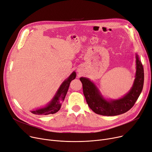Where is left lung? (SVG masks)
I'll use <instances>...</instances> for the list:
<instances>
[{
    "instance_id": "1",
    "label": "left lung",
    "mask_w": 152,
    "mask_h": 152,
    "mask_svg": "<svg viewBox=\"0 0 152 152\" xmlns=\"http://www.w3.org/2000/svg\"><path fill=\"white\" fill-rule=\"evenodd\" d=\"M136 64V76L133 86L128 94L118 100H105L93 83L87 78H80L86 100L95 113L107 116L117 115L126 113L134 106L142 91L144 82L143 67L137 55Z\"/></svg>"
}]
</instances>
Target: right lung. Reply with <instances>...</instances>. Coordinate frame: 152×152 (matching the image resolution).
Listing matches in <instances>:
<instances>
[{"mask_svg":"<svg viewBox=\"0 0 152 152\" xmlns=\"http://www.w3.org/2000/svg\"><path fill=\"white\" fill-rule=\"evenodd\" d=\"M75 77L76 72H73L67 80L63 83L53 99L47 107L38 110L31 111V113L36 115H48L53 114L57 113L61 107L62 102L64 99L66 95L71 81L75 80Z\"/></svg>","mask_w":152,"mask_h":152,"instance_id":"1","label":"right lung"}]
</instances>
